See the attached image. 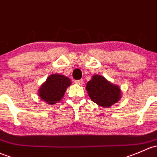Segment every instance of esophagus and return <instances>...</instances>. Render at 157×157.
Wrapping results in <instances>:
<instances>
[{
    "instance_id": "1",
    "label": "esophagus",
    "mask_w": 157,
    "mask_h": 157,
    "mask_svg": "<svg viewBox=\"0 0 157 157\" xmlns=\"http://www.w3.org/2000/svg\"><path fill=\"white\" fill-rule=\"evenodd\" d=\"M75 83L77 84H78V85H83V79H81V80H76Z\"/></svg>"
}]
</instances>
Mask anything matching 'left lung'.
<instances>
[{
    "label": "left lung",
    "mask_w": 157,
    "mask_h": 157,
    "mask_svg": "<svg viewBox=\"0 0 157 157\" xmlns=\"http://www.w3.org/2000/svg\"><path fill=\"white\" fill-rule=\"evenodd\" d=\"M86 89L92 101L103 108H108L117 103L121 97L120 87L100 75H94L87 83Z\"/></svg>",
    "instance_id": "1"
}]
</instances>
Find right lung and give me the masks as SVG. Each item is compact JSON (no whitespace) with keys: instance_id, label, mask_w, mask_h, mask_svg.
Segmentation results:
<instances>
[{"instance_id":"right-lung-1","label":"right lung","mask_w":157,"mask_h":157,"mask_svg":"<svg viewBox=\"0 0 157 157\" xmlns=\"http://www.w3.org/2000/svg\"><path fill=\"white\" fill-rule=\"evenodd\" d=\"M71 83L70 79L65 76L52 74L40 88V98L49 105H54L62 99Z\"/></svg>"}]
</instances>
